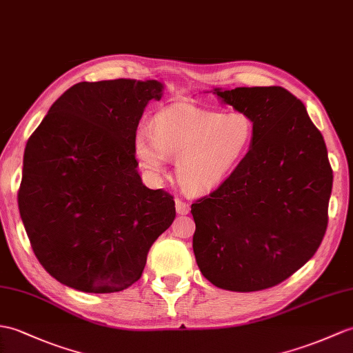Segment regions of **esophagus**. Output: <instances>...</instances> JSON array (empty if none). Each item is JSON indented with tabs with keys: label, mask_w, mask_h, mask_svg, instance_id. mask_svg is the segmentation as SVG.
<instances>
[{
	"label": "esophagus",
	"mask_w": 353,
	"mask_h": 353,
	"mask_svg": "<svg viewBox=\"0 0 353 353\" xmlns=\"http://www.w3.org/2000/svg\"><path fill=\"white\" fill-rule=\"evenodd\" d=\"M176 210H177L179 215H186V214H190L191 206L186 201L176 199Z\"/></svg>",
	"instance_id": "esophagus-1"
}]
</instances>
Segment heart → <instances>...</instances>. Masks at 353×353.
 Listing matches in <instances>:
<instances>
[{
	"instance_id": "obj_1",
	"label": "heart",
	"mask_w": 353,
	"mask_h": 353,
	"mask_svg": "<svg viewBox=\"0 0 353 353\" xmlns=\"http://www.w3.org/2000/svg\"><path fill=\"white\" fill-rule=\"evenodd\" d=\"M152 132L134 135V154L144 171L159 177L170 157L188 192H208L233 173L247 154L254 121L242 111L218 112L191 103H176L154 114Z\"/></svg>"
}]
</instances>
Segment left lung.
<instances>
[{
    "mask_svg": "<svg viewBox=\"0 0 353 353\" xmlns=\"http://www.w3.org/2000/svg\"><path fill=\"white\" fill-rule=\"evenodd\" d=\"M215 94L248 114L254 135L233 173L192 203L195 260L219 289L265 290L321 247L332 168L321 130L285 88H215Z\"/></svg>",
    "mask_w": 353,
    "mask_h": 353,
    "instance_id": "left-lung-1",
    "label": "left lung"
}]
</instances>
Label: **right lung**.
Listing matches in <instances>:
<instances>
[{
    "label": "right lung",
    "instance_id": "add662e5",
    "mask_svg": "<svg viewBox=\"0 0 353 353\" xmlns=\"http://www.w3.org/2000/svg\"><path fill=\"white\" fill-rule=\"evenodd\" d=\"M162 88L158 81L78 83L28 138L19 214L40 265L61 284L128 289L174 221L173 195L143 185L132 147L145 105Z\"/></svg>",
    "mask_w": 353,
    "mask_h": 353
}]
</instances>
